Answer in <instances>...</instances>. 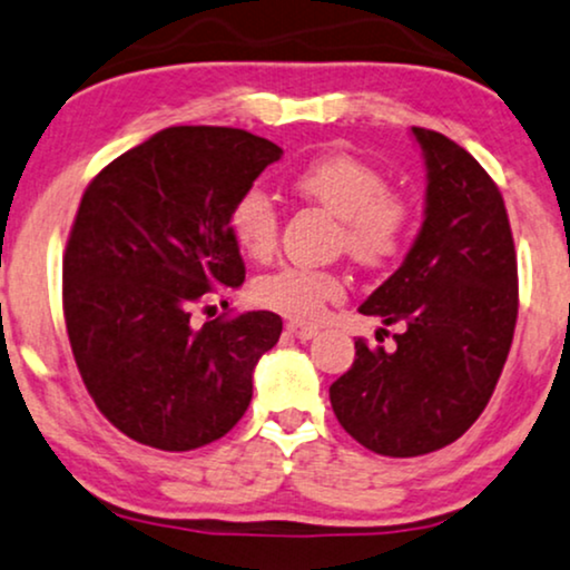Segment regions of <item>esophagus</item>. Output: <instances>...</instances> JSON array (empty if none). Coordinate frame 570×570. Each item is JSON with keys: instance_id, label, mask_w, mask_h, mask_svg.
<instances>
[{"instance_id": "obj_1", "label": "esophagus", "mask_w": 570, "mask_h": 570, "mask_svg": "<svg viewBox=\"0 0 570 570\" xmlns=\"http://www.w3.org/2000/svg\"><path fill=\"white\" fill-rule=\"evenodd\" d=\"M286 334H289V337H294V340H313L315 334H318V328L315 326H307V324H299V321H289V324H286Z\"/></svg>"}]
</instances>
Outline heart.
<instances>
[{"mask_svg":"<svg viewBox=\"0 0 570 570\" xmlns=\"http://www.w3.org/2000/svg\"><path fill=\"white\" fill-rule=\"evenodd\" d=\"M294 190L340 217L337 242L361 265H385L406 244L411 202L387 188V177L351 154L315 156L292 177ZM230 233L252 259L276 252L281 215L276 202L252 185L230 209ZM345 286L328 271L284 265L255 281V303L294 321H315L324 307L342 297Z\"/></svg>","mask_w":570,"mask_h":570,"instance_id":"obj_1","label":"heart"}]
</instances>
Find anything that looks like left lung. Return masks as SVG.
Returning a JSON list of instances; mask_svg holds the SVG:
<instances>
[{"mask_svg": "<svg viewBox=\"0 0 570 570\" xmlns=\"http://www.w3.org/2000/svg\"><path fill=\"white\" fill-rule=\"evenodd\" d=\"M411 132L428 164L422 230L361 305L403 332L393 334V351L355 342L353 366L328 387L342 428L382 456L430 454L468 433L497 387L518 321L515 244L497 183L445 135Z\"/></svg>", "mask_w": 570, "mask_h": 570, "instance_id": "8db88e82", "label": "left lung"}]
</instances>
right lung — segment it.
I'll use <instances>...</instances> for the list:
<instances>
[{"label":"right lung","mask_w":570,"mask_h":570,"mask_svg":"<svg viewBox=\"0 0 570 570\" xmlns=\"http://www.w3.org/2000/svg\"><path fill=\"white\" fill-rule=\"evenodd\" d=\"M276 142L233 127H169L102 167L63 255L73 361L100 414L161 451L223 438L252 401V374L281 337L271 311L190 313L244 284L230 209Z\"/></svg>","instance_id":"add662e5"}]
</instances>
